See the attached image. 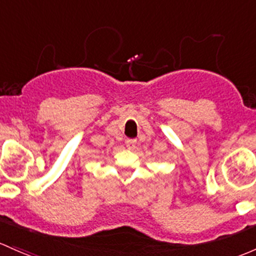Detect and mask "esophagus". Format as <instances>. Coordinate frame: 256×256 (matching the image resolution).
Segmentation results:
<instances>
[{
  "label": "esophagus",
  "instance_id": "obj_1",
  "mask_svg": "<svg viewBox=\"0 0 256 256\" xmlns=\"http://www.w3.org/2000/svg\"><path fill=\"white\" fill-rule=\"evenodd\" d=\"M126 147H128V150H134L136 147V144H137V141L136 140H134V138H128L126 140Z\"/></svg>",
  "mask_w": 256,
  "mask_h": 256
}]
</instances>
